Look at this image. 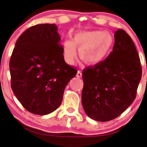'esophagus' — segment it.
<instances>
[{
  "mask_svg": "<svg viewBox=\"0 0 147 147\" xmlns=\"http://www.w3.org/2000/svg\"><path fill=\"white\" fill-rule=\"evenodd\" d=\"M82 73H81V71H78L77 74H76V77L78 78H82Z\"/></svg>",
  "mask_w": 147,
  "mask_h": 147,
  "instance_id": "1",
  "label": "esophagus"
}]
</instances>
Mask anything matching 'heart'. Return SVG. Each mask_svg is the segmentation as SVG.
<instances>
[{"label":"heart","instance_id":"heart-1","mask_svg":"<svg viewBox=\"0 0 147 147\" xmlns=\"http://www.w3.org/2000/svg\"><path fill=\"white\" fill-rule=\"evenodd\" d=\"M113 42V37L108 31L79 30L74 35V41L65 39L63 42L65 60L68 64H73L78 56V48L80 58L86 65H99L106 59Z\"/></svg>","mask_w":147,"mask_h":147}]
</instances>
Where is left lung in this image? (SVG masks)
Wrapping results in <instances>:
<instances>
[{
    "mask_svg": "<svg viewBox=\"0 0 147 147\" xmlns=\"http://www.w3.org/2000/svg\"><path fill=\"white\" fill-rule=\"evenodd\" d=\"M115 40L113 50L103 62L82 72L83 108L100 122L118 117L133 103L142 77L140 57L130 36L118 29Z\"/></svg>",
    "mask_w": 147,
    "mask_h": 147,
    "instance_id": "1",
    "label": "left lung"
}]
</instances>
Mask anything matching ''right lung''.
<instances>
[{
    "label": "right lung",
    "instance_id": "1",
    "mask_svg": "<svg viewBox=\"0 0 147 147\" xmlns=\"http://www.w3.org/2000/svg\"><path fill=\"white\" fill-rule=\"evenodd\" d=\"M55 24L30 27L20 36L9 62L11 88L28 112L46 115L61 104L77 70L65 63Z\"/></svg>",
    "mask_w": 147,
    "mask_h": 147
}]
</instances>
